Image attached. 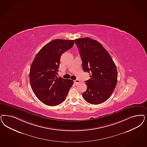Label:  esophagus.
<instances>
[{"instance_id":"1","label":"esophagus","mask_w":147,"mask_h":147,"mask_svg":"<svg viewBox=\"0 0 147 147\" xmlns=\"http://www.w3.org/2000/svg\"><path fill=\"white\" fill-rule=\"evenodd\" d=\"M79 83H80V80H78V79H76V80L74 81V84H76V85L79 84Z\"/></svg>"}]
</instances>
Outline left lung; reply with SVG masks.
I'll list each match as a JSON object with an SVG mask.
<instances>
[{
  "label": "left lung",
  "mask_w": 147,
  "mask_h": 147,
  "mask_svg": "<svg viewBox=\"0 0 147 147\" xmlns=\"http://www.w3.org/2000/svg\"><path fill=\"white\" fill-rule=\"evenodd\" d=\"M84 71L91 78L85 81L82 96L87 102L98 105L110 97L117 82L116 66L109 53L97 40L88 37L75 40Z\"/></svg>",
  "instance_id": "1"
}]
</instances>
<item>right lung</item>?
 Masks as SVG:
<instances>
[{"label": "right lung", "instance_id": "right-lung-1", "mask_svg": "<svg viewBox=\"0 0 147 147\" xmlns=\"http://www.w3.org/2000/svg\"><path fill=\"white\" fill-rule=\"evenodd\" d=\"M75 40L56 39L44 46L30 67V82L36 96L43 103L56 106L65 100L74 82L57 77L60 57L74 45Z\"/></svg>", "mask_w": 147, "mask_h": 147}]
</instances>
